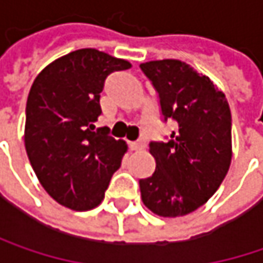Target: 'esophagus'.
Returning <instances> with one entry per match:
<instances>
[{
  "label": "esophagus",
  "instance_id": "1",
  "mask_svg": "<svg viewBox=\"0 0 263 263\" xmlns=\"http://www.w3.org/2000/svg\"><path fill=\"white\" fill-rule=\"evenodd\" d=\"M131 146L132 150H141V148H144L146 147V143L143 141V140H138V141H134L129 144Z\"/></svg>",
  "mask_w": 263,
  "mask_h": 263
}]
</instances>
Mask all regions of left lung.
<instances>
[{"label":"left lung","mask_w":263,"mask_h":263,"mask_svg":"<svg viewBox=\"0 0 263 263\" xmlns=\"http://www.w3.org/2000/svg\"><path fill=\"white\" fill-rule=\"evenodd\" d=\"M140 68L158 92L163 122H176L165 141L148 144L156 170L140 180L141 198L158 216H184L209 201L229 170V104L209 77L186 62L152 61Z\"/></svg>","instance_id":"left-lung-1"}]
</instances>
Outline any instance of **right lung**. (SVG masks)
<instances>
[{
    "label": "right lung",
    "mask_w": 263,
    "mask_h": 263,
    "mask_svg": "<svg viewBox=\"0 0 263 263\" xmlns=\"http://www.w3.org/2000/svg\"><path fill=\"white\" fill-rule=\"evenodd\" d=\"M131 64L95 49L56 59L37 76L26 101L25 147L41 186L76 211L104 199L126 144L97 128L107 77Z\"/></svg>",
    "instance_id": "add662e5"
}]
</instances>
